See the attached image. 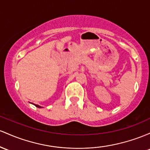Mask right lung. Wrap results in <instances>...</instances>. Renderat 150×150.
Masks as SVG:
<instances>
[{
    "label": "right lung",
    "mask_w": 150,
    "mask_h": 150,
    "mask_svg": "<svg viewBox=\"0 0 150 150\" xmlns=\"http://www.w3.org/2000/svg\"><path fill=\"white\" fill-rule=\"evenodd\" d=\"M35 106H36V107L39 108H42V106H40V105H36V104H35Z\"/></svg>",
    "instance_id": "add662e5"
}]
</instances>
